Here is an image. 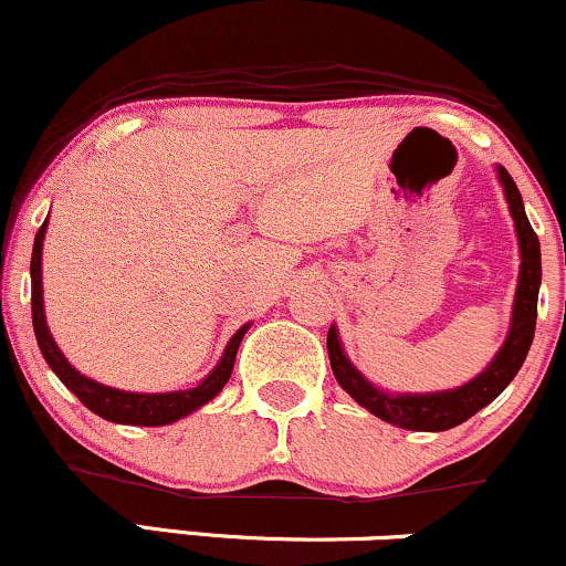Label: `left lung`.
<instances>
[{
	"label": "left lung",
	"instance_id": "8db88e82",
	"mask_svg": "<svg viewBox=\"0 0 566 566\" xmlns=\"http://www.w3.org/2000/svg\"><path fill=\"white\" fill-rule=\"evenodd\" d=\"M496 179H500L502 192H505L507 209H511L515 239H518V284L513 295L511 327H507L505 340L500 352L494 354L492 363L481 370L475 378L457 389H443V392H387L368 381L349 357H346L344 344H340L338 327L331 325L327 331V354H331L333 376L352 400H357L365 411H370L387 424L402 427L413 432H443L451 427L462 424L470 416H475L481 408L500 397L502 389L513 381L515 374L524 365L530 354L532 338H535L537 322V293L539 279H543V265H539V241L532 231L530 217L524 212V201L515 188L513 177L505 171V166H496Z\"/></svg>",
	"mask_w": 566,
	"mask_h": 566
}]
</instances>
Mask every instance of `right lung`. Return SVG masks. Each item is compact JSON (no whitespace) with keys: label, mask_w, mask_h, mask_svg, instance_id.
I'll list each match as a JSON object with an SVG mask.
<instances>
[{"label":"right lung","mask_w":566,"mask_h":566,"mask_svg":"<svg viewBox=\"0 0 566 566\" xmlns=\"http://www.w3.org/2000/svg\"><path fill=\"white\" fill-rule=\"evenodd\" d=\"M48 220L42 222V228L34 235V250H31V322H34V335L36 344H40L42 357L51 365V370L61 378L66 389L72 395H77V400L85 408H91L93 413L102 416V419L115 421V424H134V427H164L174 424V421L185 419L192 411H198L201 406H207L209 400H214L222 392V387L228 384V378L233 374L235 352H239L241 338L252 327V322L241 325L233 333V338L228 340L226 352H222L220 363L209 370L203 381H198L190 389H174V392H126V389L107 387V384H98L93 378L83 376L77 368L64 357V352L59 349V344L53 340L51 331H48L45 319V301H42V241H45Z\"/></svg>","instance_id":"right-lung-1"}]
</instances>
